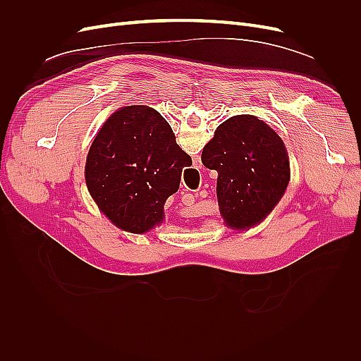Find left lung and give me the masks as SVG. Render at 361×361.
I'll list each match as a JSON object with an SVG mask.
<instances>
[{"instance_id":"1","label":"left lung","mask_w":361,"mask_h":361,"mask_svg":"<svg viewBox=\"0 0 361 361\" xmlns=\"http://www.w3.org/2000/svg\"><path fill=\"white\" fill-rule=\"evenodd\" d=\"M203 166L216 170V199L224 223L236 228L259 224L274 209L290 179L283 140L256 116L227 118L203 147Z\"/></svg>"}]
</instances>
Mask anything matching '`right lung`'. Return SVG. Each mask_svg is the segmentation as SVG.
Instances as JSON below:
<instances>
[{
  "label": "right lung",
  "mask_w": 361,
  "mask_h": 361,
  "mask_svg": "<svg viewBox=\"0 0 361 361\" xmlns=\"http://www.w3.org/2000/svg\"><path fill=\"white\" fill-rule=\"evenodd\" d=\"M191 164L166 118L147 105H129L108 117L94 137L85 183L113 224L146 233L162 223L164 203Z\"/></svg>",
  "instance_id": "obj_1"
}]
</instances>
